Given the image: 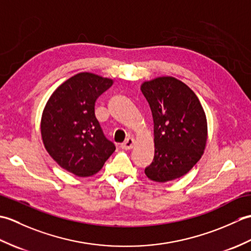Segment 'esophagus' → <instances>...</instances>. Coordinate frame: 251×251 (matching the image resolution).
Returning <instances> with one entry per match:
<instances>
[{"label":"esophagus","instance_id":"1","mask_svg":"<svg viewBox=\"0 0 251 251\" xmlns=\"http://www.w3.org/2000/svg\"><path fill=\"white\" fill-rule=\"evenodd\" d=\"M135 146V139L134 138H127L124 143H122V149L123 150H130V149L134 148Z\"/></svg>","mask_w":251,"mask_h":251}]
</instances>
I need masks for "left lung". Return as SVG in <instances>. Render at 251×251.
Here are the masks:
<instances>
[{
    "instance_id": "obj_1",
    "label": "left lung",
    "mask_w": 251,
    "mask_h": 251,
    "mask_svg": "<svg viewBox=\"0 0 251 251\" xmlns=\"http://www.w3.org/2000/svg\"><path fill=\"white\" fill-rule=\"evenodd\" d=\"M141 93L154 124V158L145 173L164 183L183 177L204 154L208 127L200 99L188 85L173 76L146 81Z\"/></svg>"
}]
</instances>
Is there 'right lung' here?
<instances>
[{
  "label": "right lung",
  "instance_id": "right-lung-1",
  "mask_svg": "<svg viewBox=\"0 0 251 251\" xmlns=\"http://www.w3.org/2000/svg\"><path fill=\"white\" fill-rule=\"evenodd\" d=\"M113 79L90 72L77 73L59 85L47 100L41 119L46 151L67 172L90 177L115 151L95 115V102Z\"/></svg>",
  "mask_w": 251,
  "mask_h": 251
}]
</instances>
